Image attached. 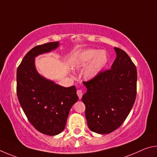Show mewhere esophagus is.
<instances>
[{"label":"esophagus","mask_w":157,"mask_h":157,"mask_svg":"<svg viewBox=\"0 0 157 157\" xmlns=\"http://www.w3.org/2000/svg\"><path fill=\"white\" fill-rule=\"evenodd\" d=\"M77 95H78V97L79 98V99H81L82 98V96H83V91H82L81 90H77Z\"/></svg>","instance_id":"obj_1"}]
</instances>
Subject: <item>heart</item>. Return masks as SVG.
Returning <instances> with one entry per match:
<instances>
[{"mask_svg": "<svg viewBox=\"0 0 157 157\" xmlns=\"http://www.w3.org/2000/svg\"><path fill=\"white\" fill-rule=\"evenodd\" d=\"M90 64L85 71L87 78L91 79L98 74L108 63V56L105 52L96 49H90L84 51L79 55L76 65L79 66Z\"/></svg>", "mask_w": 157, "mask_h": 157, "instance_id": "1", "label": "heart"}]
</instances>
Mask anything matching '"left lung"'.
Wrapping results in <instances>:
<instances>
[{
  "instance_id": "1",
  "label": "left lung",
  "mask_w": 157,
  "mask_h": 157,
  "mask_svg": "<svg viewBox=\"0 0 157 157\" xmlns=\"http://www.w3.org/2000/svg\"><path fill=\"white\" fill-rule=\"evenodd\" d=\"M117 57L111 69L101 71L94 78L83 81L87 92L86 105L88 128L105 134L117 130L130 114L136 96V67L123 49L114 48Z\"/></svg>"
}]
</instances>
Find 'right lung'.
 Instances as JSON below:
<instances>
[{
	"label": "right lung",
	"instance_id": "1",
	"mask_svg": "<svg viewBox=\"0 0 157 157\" xmlns=\"http://www.w3.org/2000/svg\"><path fill=\"white\" fill-rule=\"evenodd\" d=\"M59 45V42H51L34 47L22 60L16 73V92L22 109L38 132L49 136L64 130L71 106L78 99L75 86H60L36 70L35 57Z\"/></svg>",
	"mask_w": 157,
	"mask_h": 157
}]
</instances>
